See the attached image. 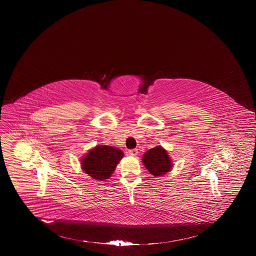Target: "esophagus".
<instances>
[{"mask_svg": "<svg viewBox=\"0 0 256 256\" xmlns=\"http://www.w3.org/2000/svg\"><path fill=\"white\" fill-rule=\"evenodd\" d=\"M138 154V149H132V150H130L128 151V154L130 156H136Z\"/></svg>", "mask_w": 256, "mask_h": 256, "instance_id": "34e87169", "label": "esophagus"}]
</instances>
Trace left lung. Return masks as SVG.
<instances>
[{
    "label": "left lung",
    "instance_id": "1",
    "mask_svg": "<svg viewBox=\"0 0 256 256\" xmlns=\"http://www.w3.org/2000/svg\"><path fill=\"white\" fill-rule=\"evenodd\" d=\"M142 162L144 167L152 176H164L172 170L173 162L168 152L162 146L154 147L142 157Z\"/></svg>",
    "mask_w": 256,
    "mask_h": 256
}]
</instances>
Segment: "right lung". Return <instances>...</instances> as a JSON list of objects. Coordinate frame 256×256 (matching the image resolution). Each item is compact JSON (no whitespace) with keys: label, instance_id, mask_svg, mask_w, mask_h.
<instances>
[{"label":"right lung","instance_id":"1","mask_svg":"<svg viewBox=\"0 0 256 256\" xmlns=\"http://www.w3.org/2000/svg\"><path fill=\"white\" fill-rule=\"evenodd\" d=\"M124 157L123 152L116 147L96 146L83 156L81 168L92 180L105 181L110 178L118 164Z\"/></svg>","mask_w":256,"mask_h":256}]
</instances>
